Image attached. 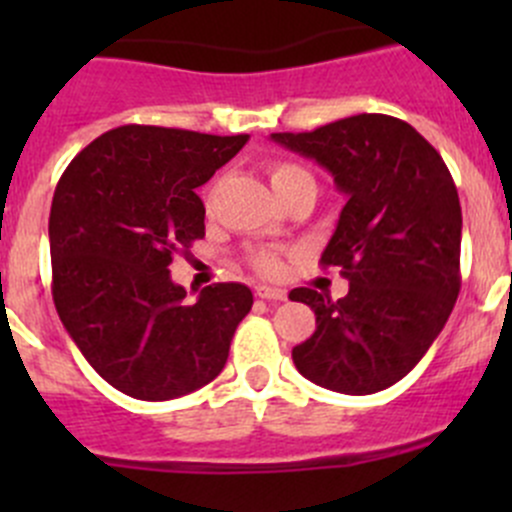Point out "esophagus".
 <instances>
[{"mask_svg": "<svg viewBox=\"0 0 512 512\" xmlns=\"http://www.w3.org/2000/svg\"><path fill=\"white\" fill-rule=\"evenodd\" d=\"M257 297L267 299V302H285L287 292H285V289H280V287L260 285V287H257Z\"/></svg>", "mask_w": 512, "mask_h": 512, "instance_id": "1", "label": "esophagus"}]
</instances>
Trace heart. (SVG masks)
Returning a JSON list of instances; mask_svg holds the SVG:
<instances>
[{
    "mask_svg": "<svg viewBox=\"0 0 512 512\" xmlns=\"http://www.w3.org/2000/svg\"><path fill=\"white\" fill-rule=\"evenodd\" d=\"M270 183L275 188L277 198L285 200L287 195H292L294 190L302 188H314L317 190V183H314V175L309 173L304 165L292 163V160H275L270 165ZM250 265L255 267L262 275H277L282 270L280 252L272 250V247H260V250L250 252Z\"/></svg>",
    "mask_w": 512,
    "mask_h": 512,
    "instance_id": "1",
    "label": "heart"
}]
</instances>
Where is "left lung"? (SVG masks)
Segmentation results:
<instances>
[{
  "label": "left lung",
  "instance_id": "1",
  "mask_svg": "<svg viewBox=\"0 0 512 512\" xmlns=\"http://www.w3.org/2000/svg\"><path fill=\"white\" fill-rule=\"evenodd\" d=\"M272 141L314 158L347 195L322 267L347 297L297 287L317 329L292 349L304 379L339 394H376L404 379L441 334L461 292V203L441 153L406 121L359 113Z\"/></svg>",
  "mask_w": 512,
  "mask_h": 512
}]
</instances>
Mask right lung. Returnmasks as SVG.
<instances>
[{"instance_id": "right-lung-1", "label": "right lung", "mask_w": 512, "mask_h": 512, "mask_svg": "<svg viewBox=\"0 0 512 512\" xmlns=\"http://www.w3.org/2000/svg\"><path fill=\"white\" fill-rule=\"evenodd\" d=\"M247 143L163 126H118L61 175L49 215L51 294L66 332L123 394L168 401L223 371L250 287L218 282L195 302L170 262L205 237L195 188Z\"/></svg>"}]
</instances>
